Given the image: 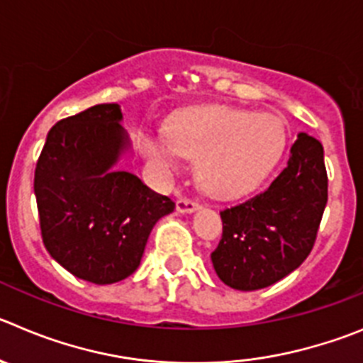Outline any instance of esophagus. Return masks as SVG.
<instances>
[{
  "mask_svg": "<svg viewBox=\"0 0 363 363\" xmlns=\"http://www.w3.org/2000/svg\"><path fill=\"white\" fill-rule=\"evenodd\" d=\"M199 202L193 201V199H188V197H181L177 199V211L179 213H193L197 211L199 209Z\"/></svg>",
  "mask_w": 363,
  "mask_h": 363,
  "instance_id": "1",
  "label": "esophagus"
}]
</instances>
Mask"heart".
<instances>
[{
	"instance_id": "1",
	"label": "heart",
	"mask_w": 363,
	"mask_h": 363,
	"mask_svg": "<svg viewBox=\"0 0 363 363\" xmlns=\"http://www.w3.org/2000/svg\"><path fill=\"white\" fill-rule=\"evenodd\" d=\"M286 143L283 121L269 113L229 107L186 111L168 125V134L143 135L141 148L164 174L199 161V179L216 197H236L267 177Z\"/></svg>"
}]
</instances>
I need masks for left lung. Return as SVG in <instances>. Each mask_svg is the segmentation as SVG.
<instances>
[{"instance_id": "1", "label": "left lung", "mask_w": 363, "mask_h": 363, "mask_svg": "<svg viewBox=\"0 0 363 363\" xmlns=\"http://www.w3.org/2000/svg\"><path fill=\"white\" fill-rule=\"evenodd\" d=\"M326 202L324 148L301 132L269 188L220 211L222 240L211 252L216 276L242 292L289 276L313 249Z\"/></svg>"}]
</instances>
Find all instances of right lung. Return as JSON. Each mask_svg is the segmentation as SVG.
Wrapping results in <instances>:
<instances>
[{"label":"right lung","mask_w":363,"mask_h":363,"mask_svg":"<svg viewBox=\"0 0 363 363\" xmlns=\"http://www.w3.org/2000/svg\"><path fill=\"white\" fill-rule=\"evenodd\" d=\"M118 104L64 118L48 132L33 177L40 235L67 272L111 284L135 272L155 222L175 209L128 172L116 170L128 148Z\"/></svg>","instance_id":"1"}]
</instances>
